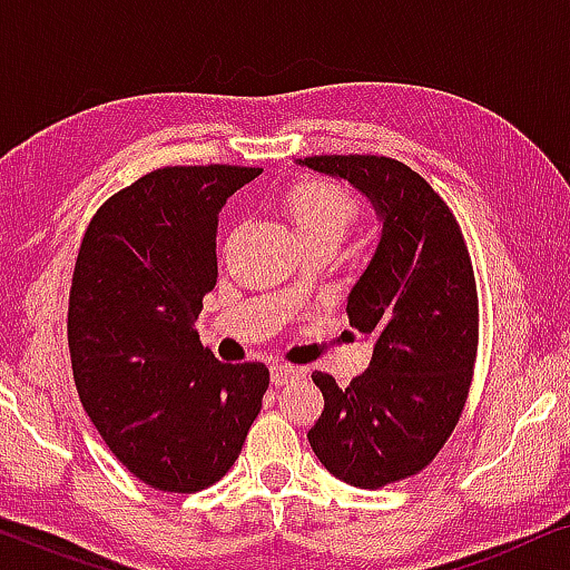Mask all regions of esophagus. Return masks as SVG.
<instances>
[{"mask_svg":"<svg viewBox=\"0 0 570 570\" xmlns=\"http://www.w3.org/2000/svg\"><path fill=\"white\" fill-rule=\"evenodd\" d=\"M272 384L275 386H285L291 384V381L306 376V371L301 368V365H293V363H272Z\"/></svg>","mask_w":570,"mask_h":570,"instance_id":"34e87169","label":"esophagus"}]
</instances>
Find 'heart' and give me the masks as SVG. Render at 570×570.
Segmentation results:
<instances>
[{"mask_svg":"<svg viewBox=\"0 0 570 570\" xmlns=\"http://www.w3.org/2000/svg\"><path fill=\"white\" fill-rule=\"evenodd\" d=\"M285 213L306 244L330 240L337 246L361 215V202L345 186L324 178H298L283 194Z\"/></svg>","mask_w":570,"mask_h":570,"instance_id":"heart-1","label":"heart"}]
</instances>
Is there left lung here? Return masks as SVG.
I'll return each mask as SVG.
<instances>
[{"label":"left lung","instance_id":"left-lung-1","mask_svg":"<svg viewBox=\"0 0 570 570\" xmlns=\"http://www.w3.org/2000/svg\"><path fill=\"white\" fill-rule=\"evenodd\" d=\"M303 166L347 178L384 223L347 298L350 326L376 340L368 371L340 389L316 371L324 412L308 431L334 478L376 490L433 462L454 433L478 357L472 259L446 202L386 155H311Z\"/></svg>","mask_w":570,"mask_h":570}]
</instances>
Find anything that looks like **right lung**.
Segmentation results:
<instances>
[{
	"label": "right lung",
	"mask_w": 570,
	"mask_h": 570,
	"mask_svg": "<svg viewBox=\"0 0 570 570\" xmlns=\"http://www.w3.org/2000/svg\"><path fill=\"white\" fill-rule=\"evenodd\" d=\"M262 174L168 166L108 197L69 291L75 386L100 439L155 490L197 493L230 470L269 386L264 363H220L194 330L217 283V215Z\"/></svg>",
	"instance_id": "1"
}]
</instances>
